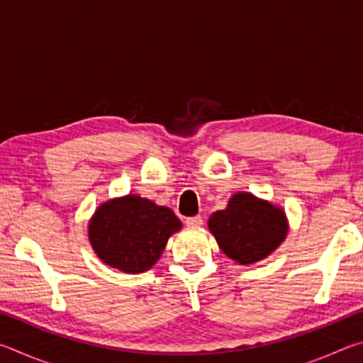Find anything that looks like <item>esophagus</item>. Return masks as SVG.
<instances>
[{"label": "esophagus", "instance_id": "1", "mask_svg": "<svg viewBox=\"0 0 363 363\" xmlns=\"http://www.w3.org/2000/svg\"><path fill=\"white\" fill-rule=\"evenodd\" d=\"M201 224H203V219H201V216H194V218H187L186 219V225L187 227H200Z\"/></svg>", "mask_w": 363, "mask_h": 363}]
</instances>
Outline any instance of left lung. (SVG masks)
I'll return each mask as SVG.
<instances>
[{"label":"left lung","instance_id":"1","mask_svg":"<svg viewBox=\"0 0 363 363\" xmlns=\"http://www.w3.org/2000/svg\"><path fill=\"white\" fill-rule=\"evenodd\" d=\"M208 229L225 256L248 266L267 257L285 240L288 220L281 208L253 194L238 192L225 210L211 214Z\"/></svg>","mask_w":363,"mask_h":363}]
</instances>
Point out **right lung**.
I'll return each instance as SVG.
<instances>
[{
  "label": "right lung",
  "mask_w": 363,
  "mask_h": 363,
  "mask_svg": "<svg viewBox=\"0 0 363 363\" xmlns=\"http://www.w3.org/2000/svg\"><path fill=\"white\" fill-rule=\"evenodd\" d=\"M181 227L169 208L139 195H126L97 208L88 235L91 247L107 266L140 274L158 261L168 238Z\"/></svg>",
  "instance_id": "1"
}]
</instances>
